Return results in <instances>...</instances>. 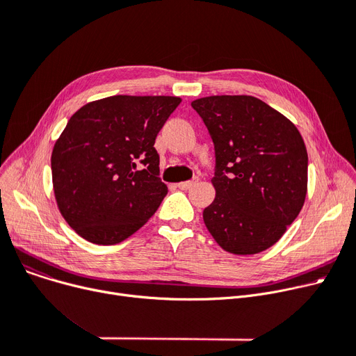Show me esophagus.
Wrapping results in <instances>:
<instances>
[{
	"mask_svg": "<svg viewBox=\"0 0 356 356\" xmlns=\"http://www.w3.org/2000/svg\"><path fill=\"white\" fill-rule=\"evenodd\" d=\"M197 181H199V179H197V177H193V179L189 180V181H181V183H179L177 188L181 189V191H188V189L193 188V186H195Z\"/></svg>",
	"mask_w": 356,
	"mask_h": 356,
	"instance_id": "34e87169",
	"label": "esophagus"
}]
</instances>
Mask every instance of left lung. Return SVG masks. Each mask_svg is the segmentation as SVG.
Returning a JSON list of instances; mask_svg holds the SVG:
<instances>
[{
    "instance_id": "obj_1",
    "label": "left lung",
    "mask_w": 356,
    "mask_h": 356,
    "mask_svg": "<svg viewBox=\"0 0 356 356\" xmlns=\"http://www.w3.org/2000/svg\"><path fill=\"white\" fill-rule=\"evenodd\" d=\"M215 147L216 196L203 211L225 251L251 255L274 245L300 213L307 152L293 122L258 98L207 97L192 102Z\"/></svg>"
}]
</instances>
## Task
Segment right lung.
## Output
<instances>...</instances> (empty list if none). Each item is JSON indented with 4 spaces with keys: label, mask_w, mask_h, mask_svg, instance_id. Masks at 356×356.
Instances as JSON below:
<instances>
[{
    "label": "right lung",
    "mask_w": 356,
    "mask_h": 356,
    "mask_svg": "<svg viewBox=\"0 0 356 356\" xmlns=\"http://www.w3.org/2000/svg\"><path fill=\"white\" fill-rule=\"evenodd\" d=\"M180 102L177 97L115 95L70 117L53 147L51 177L62 216L82 238L120 244L156 213L167 186L159 177L154 143Z\"/></svg>",
    "instance_id": "right-lung-1"
}]
</instances>
